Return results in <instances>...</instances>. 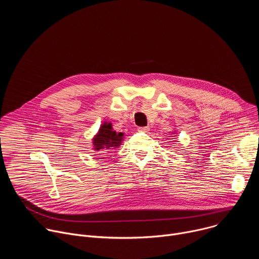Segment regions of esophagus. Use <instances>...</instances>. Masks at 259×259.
<instances>
[{
    "label": "esophagus",
    "mask_w": 259,
    "mask_h": 259,
    "mask_svg": "<svg viewBox=\"0 0 259 259\" xmlns=\"http://www.w3.org/2000/svg\"><path fill=\"white\" fill-rule=\"evenodd\" d=\"M138 131L139 132H149L150 131V128L149 127H138Z\"/></svg>",
    "instance_id": "obj_1"
}]
</instances>
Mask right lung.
Returning <instances> with one entry per match:
<instances>
[{"mask_svg":"<svg viewBox=\"0 0 259 259\" xmlns=\"http://www.w3.org/2000/svg\"><path fill=\"white\" fill-rule=\"evenodd\" d=\"M123 133H117L113 130L112 124L104 123L100 129L98 134L93 139L94 150L100 151L103 150V152H106V150H110L113 147H117L120 145L122 141ZM104 154V153H103Z\"/></svg>","mask_w":259,"mask_h":259,"instance_id":"add662e5","label":"right lung"}]
</instances>
